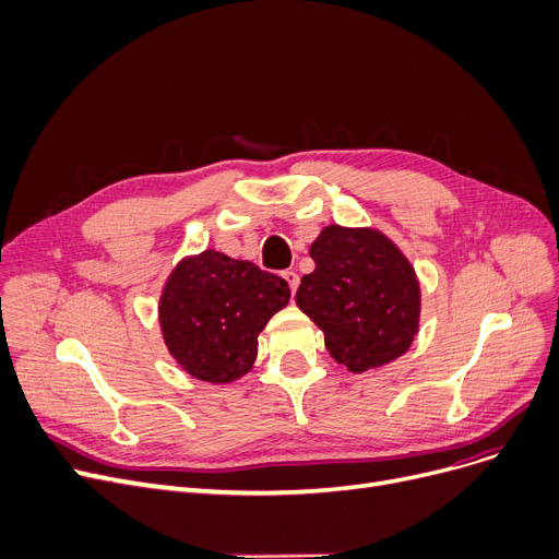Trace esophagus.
Returning a JSON list of instances; mask_svg holds the SVG:
<instances>
[{"instance_id": "esophagus-1", "label": "esophagus", "mask_w": 559, "mask_h": 559, "mask_svg": "<svg viewBox=\"0 0 559 559\" xmlns=\"http://www.w3.org/2000/svg\"><path fill=\"white\" fill-rule=\"evenodd\" d=\"M282 277L288 282V286H290V294H296V288H298V284H300L298 273H296V271H284V273H282Z\"/></svg>"}]
</instances>
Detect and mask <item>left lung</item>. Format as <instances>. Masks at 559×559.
<instances>
[{"mask_svg":"<svg viewBox=\"0 0 559 559\" xmlns=\"http://www.w3.org/2000/svg\"><path fill=\"white\" fill-rule=\"evenodd\" d=\"M316 263L296 302L323 330L330 355L353 373L401 355L418 332L420 290L412 263L376 229L330 225L309 248Z\"/></svg>","mask_w":559,"mask_h":559,"instance_id":"obj_1","label":"left lung"}]
</instances>
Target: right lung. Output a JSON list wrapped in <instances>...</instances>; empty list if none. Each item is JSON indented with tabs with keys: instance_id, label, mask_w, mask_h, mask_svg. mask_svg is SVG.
Listing matches in <instances>:
<instances>
[{
	"instance_id": "add662e5",
	"label": "right lung",
	"mask_w": 559,
	"mask_h": 559,
	"mask_svg": "<svg viewBox=\"0 0 559 559\" xmlns=\"http://www.w3.org/2000/svg\"><path fill=\"white\" fill-rule=\"evenodd\" d=\"M288 284L216 250L183 259L158 307L162 332L179 366L204 382L246 376L257 357V336L286 307Z\"/></svg>"
}]
</instances>
